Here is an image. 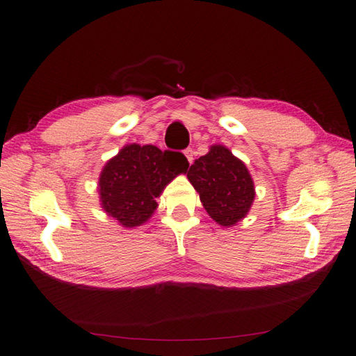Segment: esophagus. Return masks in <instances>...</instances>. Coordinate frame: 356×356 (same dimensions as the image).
<instances>
[{
  "label": "esophagus",
  "mask_w": 356,
  "mask_h": 356,
  "mask_svg": "<svg viewBox=\"0 0 356 356\" xmlns=\"http://www.w3.org/2000/svg\"><path fill=\"white\" fill-rule=\"evenodd\" d=\"M184 155L187 156V161L192 164V163H193V155H195V152H193V149H192V147H187V149H186V151H184Z\"/></svg>",
  "instance_id": "34e87169"
}]
</instances>
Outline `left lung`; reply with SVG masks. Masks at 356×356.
Masks as SVG:
<instances>
[{"label": "left lung", "instance_id": "1", "mask_svg": "<svg viewBox=\"0 0 356 356\" xmlns=\"http://www.w3.org/2000/svg\"><path fill=\"white\" fill-rule=\"evenodd\" d=\"M209 215L219 225H234L254 201V184L245 164L227 147L211 146L187 172Z\"/></svg>", "mask_w": 356, "mask_h": 356}]
</instances>
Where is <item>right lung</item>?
Listing matches in <instances>:
<instances>
[{"mask_svg": "<svg viewBox=\"0 0 356 356\" xmlns=\"http://www.w3.org/2000/svg\"><path fill=\"white\" fill-rule=\"evenodd\" d=\"M187 168V158L181 152L161 151L152 145L124 146L102 170V207L124 227L141 225L156 209L155 198L165 184Z\"/></svg>", "mask_w": 356, "mask_h": 356, "instance_id": "obj_1", "label": "right lung"}]
</instances>
